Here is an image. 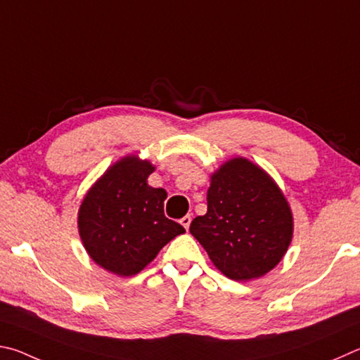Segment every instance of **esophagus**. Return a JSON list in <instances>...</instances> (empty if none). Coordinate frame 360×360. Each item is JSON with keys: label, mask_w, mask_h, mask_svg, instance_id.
I'll return each instance as SVG.
<instances>
[{"label": "esophagus", "mask_w": 360, "mask_h": 360, "mask_svg": "<svg viewBox=\"0 0 360 360\" xmlns=\"http://www.w3.org/2000/svg\"><path fill=\"white\" fill-rule=\"evenodd\" d=\"M180 224L184 226V228H185L186 231L190 229V224H191V217H190V215H186V217L181 218V219H180Z\"/></svg>", "instance_id": "34e87169"}]
</instances>
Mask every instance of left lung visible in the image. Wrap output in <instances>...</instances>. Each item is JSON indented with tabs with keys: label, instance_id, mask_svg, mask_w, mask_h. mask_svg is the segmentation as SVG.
<instances>
[{
	"label": "left lung",
	"instance_id": "1",
	"mask_svg": "<svg viewBox=\"0 0 360 360\" xmlns=\"http://www.w3.org/2000/svg\"><path fill=\"white\" fill-rule=\"evenodd\" d=\"M190 232L219 272L236 281L261 278L278 266L294 236V218L281 188L243 156L210 175L207 213Z\"/></svg>",
	"mask_w": 360,
	"mask_h": 360
}]
</instances>
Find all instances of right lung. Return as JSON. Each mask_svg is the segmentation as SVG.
Masks as SVG:
<instances>
[{
  "instance_id": "1",
  "label": "right lung",
  "mask_w": 360,
  "mask_h": 360,
  "mask_svg": "<svg viewBox=\"0 0 360 360\" xmlns=\"http://www.w3.org/2000/svg\"><path fill=\"white\" fill-rule=\"evenodd\" d=\"M155 166L139 155L120 158L85 193L77 228L88 256L107 272L132 276L155 259L184 226L164 217L166 190L148 185Z\"/></svg>"
}]
</instances>
